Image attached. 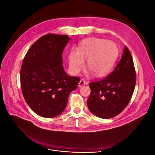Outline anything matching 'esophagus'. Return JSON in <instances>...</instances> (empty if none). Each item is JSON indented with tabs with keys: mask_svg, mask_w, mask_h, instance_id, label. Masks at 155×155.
I'll return each instance as SVG.
<instances>
[{
	"mask_svg": "<svg viewBox=\"0 0 155 155\" xmlns=\"http://www.w3.org/2000/svg\"><path fill=\"white\" fill-rule=\"evenodd\" d=\"M85 84H86L85 81L84 80V79H81V80L79 81V82L78 86H79V87H82V86H83V85H85Z\"/></svg>",
	"mask_w": 155,
	"mask_h": 155,
	"instance_id": "esophagus-1",
	"label": "esophagus"
}]
</instances>
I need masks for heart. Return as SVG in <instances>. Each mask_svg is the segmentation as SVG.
<instances>
[{
    "instance_id": "obj_1",
    "label": "heart",
    "mask_w": 155,
    "mask_h": 155,
    "mask_svg": "<svg viewBox=\"0 0 155 155\" xmlns=\"http://www.w3.org/2000/svg\"><path fill=\"white\" fill-rule=\"evenodd\" d=\"M118 54V47L113 42L95 37L85 39L78 45L77 51L72 49L68 54L69 71L78 74L87 59L86 67L93 76H103L113 66Z\"/></svg>"
}]
</instances>
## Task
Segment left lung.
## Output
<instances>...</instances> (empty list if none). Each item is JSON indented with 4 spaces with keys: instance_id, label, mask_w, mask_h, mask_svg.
I'll use <instances>...</instances> for the list:
<instances>
[{
    "instance_id": "obj_1",
    "label": "left lung",
    "mask_w": 155,
    "mask_h": 155,
    "mask_svg": "<svg viewBox=\"0 0 155 155\" xmlns=\"http://www.w3.org/2000/svg\"><path fill=\"white\" fill-rule=\"evenodd\" d=\"M137 75L132 55L125 46L116 68L107 76L89 83L88 109L100 118L118 115L127 106L135 88Z\"/></svg>"
}]
</instances>
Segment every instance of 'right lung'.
<instances>
[{
	"mask_svg": "<svg viewBox=\"0 0 155 155\" xmlns=\"http://www.w3.org/2000/svg\"><path fill=\"white\" fill-rule=\"evenodd\" d=\"M69 40L66 35L46 34L31 46L23 59L20 74L23 96L31 109L44 118L61 113L70 93L80 81L63 69L62 54Z\"/></svg>",
	"mask_w": 155,
	"mask_h": 155,
	"instance_id": "obj_1",
	"label": "right lung"
}]
</instances>
